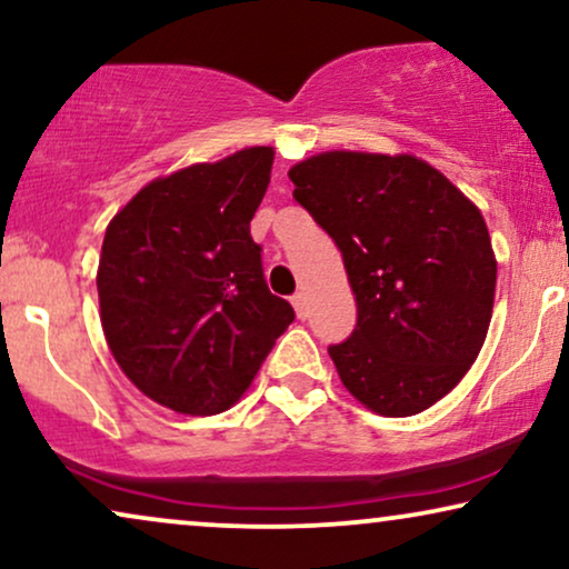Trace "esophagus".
Wrapping results in <instances>:
<instances>
[{"instance_id": "esophagus-1", "label": "esophagus", "mask_w": 569, "mask_h": 569, "mask_svg": "<svg viewBox=\"0 0 569 569\" xmlns=\"http://www.w3.org/2000/svg\"><path fill=\"white\" fill-rule=\"evenodd\" d=\"M292 308H295V313H298V319H308V300H306V295L295 292L292 295Z\"/></svg>"}]
</instances>
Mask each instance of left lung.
Wrapping results in <instances>:
<instances>
[{"mask_svg":"<svg viewBox=\"0 0 569 569\" xmlns=\"http://www.w3.org/2000/svg\"><path fill=\"white\" fill-rule=\"evenodd\" d=\"M290 180L337 242L358 302L352 335L329 348L339 379L379 416L431 408L489 331L497 258L481 211L410 153L327 151Z\"/></svg>","mask_w":569,"mask_h":569,"instance_id":"obj_1","label":"left lung"}]
</instances>
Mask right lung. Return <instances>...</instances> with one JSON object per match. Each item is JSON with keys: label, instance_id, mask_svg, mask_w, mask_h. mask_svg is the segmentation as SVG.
<instances>
[{"label": "right lung", "instance_id": "1", "mask_svg": "<svg viewBox=\"0 0 569 569\" xmlns=\"http://www.w3.org/2000/svg\"><path fill=\"white\" fill-rule=\"evenodd\" d=\"M271 164L274 149L253 146L186 167L109 221L96 277L101 327L124 376L169 410L230 408L295 321L250 238Z\"/></svg>", "mask_w": 569, "mask_h": 569}]
</instances>
